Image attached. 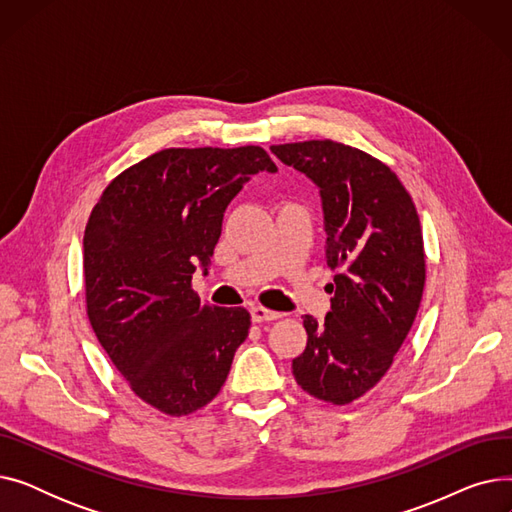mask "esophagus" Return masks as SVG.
Listing matches in <instances>:
<instances>
[{
	"instance_id": "obj_1",
	"label": "esophagus",
	"mask_w": 512,
	"mask_h": 512,
	"mask_svg": "<svg viewBox=\"0 0 512 512\" xmlns=\"http://www.w3.org/2000/svg\"><path fill=\"white\" fill-rule=\"evenodd\" d=\"M251 317H253V321H257V324H263V321L280 319L282 313L272 311V309H265V307H261V305H255V307H251Z\"/></svg>"
}]
</instances>
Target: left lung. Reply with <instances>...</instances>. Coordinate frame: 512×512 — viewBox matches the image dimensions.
I'll list each match as a JSON object with an SVG mask.
<instances>
[{"mask_svg": "<svg viewBox=\"0 0 512 512\" xmlns=\"http://www.w3.org/2000/svg\"><path fill=\"white\" fill-rule=\"evenodd\" d=\"M270 149L319 188L326 259L338 270L326 319L303 317L307 346L292 375L311 396L348 405L384 378L419 311V215L398 176L361 149L330 139Z\"/></svg>", "mask_w": 512, "mask_h": 512, "instance_id": "1", "label": "left lung"}]
</instances>
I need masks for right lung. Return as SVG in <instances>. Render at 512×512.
Here are the masks:
<instances>
[{
	"label": "right lung",
	"instance_id": "obj_1",
	"mask_svg": "<svg viewBox=\"0 0 512 512\" xmlns=\"http://www.w3.org/2000/svg\"><path fill=\"white\" fill-rule=\"evenodd\" d=\"M257 172H278L265 149H164L105 186L83 238L93 332L132 392L182 417L222 390L251 315L211 307L193 290L207 272L228 203Z\"/></svg>",
	"mask_w": 512,
	"mask_h": 512
}]
</instances>
